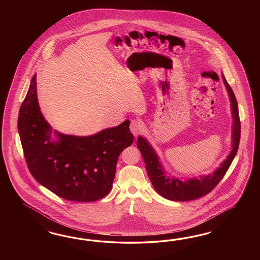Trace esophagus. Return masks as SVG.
<instances>
[{"instance_id":"1","label":"esophagus","mask_w":260,"mask_h":260,"mask_svg":"<svg viewBox=\"0 0 260 260\" xmlns=\"http://www.w3.org/2000/svg\"><path fill=\"white\" fill-rule=\"evenodd\" d=\"M131 132L133 133L134 136H137L139 134H141L142 129H143V126H142V123L138 120H133L131 122Z\"/></svg>"}]
</instances>
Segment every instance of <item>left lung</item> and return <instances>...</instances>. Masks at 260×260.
Segmentation results:
<instances>
[{"label": "left lung", "mask_w": 260, "mask_h": 260, "mask_svg": "<svg viewBox=\"0 0 260 260\" xmlns=\"http://www.w3.org/2000/svg\"><path fill=\"white\" fill-rule=\"evenodd\" d=\"M222 78L228 90L232 106V114L234 118L232 135L233 150L229 154L227 159L221 164L220 167L215 172L207 176H200V178L197 177L192 179H188L187 181H181L179 178H170L166 176L162 165L159 162L157 154L151 148L149 142L142 136H139L137 139V147L145 161L147 173L149 174L150 182L158 193L166 199L173 201H189L204 197L211 190H213L214 187L221 181V179L227 173L230 166L236 156L240 141L241 131L239 112L236 96L232 87H230L224 76H222Z\"/></svg>", "instance_id": "8db88e82"}]
</instances>
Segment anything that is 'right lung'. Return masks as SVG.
Wrapping results in <instances>:
<instances>
[{"mask_svg": "<svg viewBox=\"0 0 260 260\" xmlns=\"http://www.w3.org/2000/svg\"><path fill=\"white\" fill-rule=\"evenodd\" d=\"M129 120L90 136L54 132L44 118L37 99L36 75L19 111L18 131L32 176L66 200L91 202L110 192L120 153L134 143Z\"/></svg>", "mask_w": 260, "mask_h": 260, "instance_id": "right-lung-1", "label": "right lung"}]
</instances>
